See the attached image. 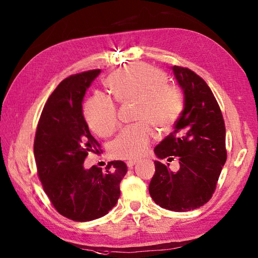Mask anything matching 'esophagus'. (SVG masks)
<instances>
[{
  "mask_svg": "<svg viewBox=\"0 0 258 258\" xmlns=\"http://www.w3.org/2000/svg\"><path fill=\"white\" fill-rule=\"evenodd\" d=\"M136 164V161H127V163H126V165H127L128 168H132L134 165Z\"/></svg>",
  "mask_w": 258,
  "mask_h": 258,
  "instance_id": "obj_1",
  "label": "esophagus"
}]
</instances>
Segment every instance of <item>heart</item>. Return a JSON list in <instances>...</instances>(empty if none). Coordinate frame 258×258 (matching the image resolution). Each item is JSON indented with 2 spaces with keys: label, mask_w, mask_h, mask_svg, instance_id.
<instances>
[{
  "label": "heart",
  "mask_w": 258,
  "mask_h": 258,
  "mask_svg": "<svg viewBox=\"0 0 258 258\" xmlns=\"http://www.w3.org/2000/svg\"><path fill=\"white\" fill-rule=\"evenodd\" d=\"M106 85L119 102L136 101L135 119L111 145L115 158L136 160L143 156L154 139L152 125L168 130L183 109V97L175 86L166 84V76L144 63H134L115 71ZM84 115L90 128L102 138L112 135L119 124L117 107L111 97L96 94L86 102Z\"/></svg>",
  "instance_id": "1"
}]
</instances>
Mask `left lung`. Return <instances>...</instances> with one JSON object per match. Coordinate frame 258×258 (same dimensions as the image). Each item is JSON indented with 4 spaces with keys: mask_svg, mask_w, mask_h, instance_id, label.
<instances>
[{
    "mask_svg": "<svg viewBox=\"0 0 258 258\" xmlns=\"http://www.w3.org/2000/svg\"><path fill=\"white\" fill-rule=\"evenodd\" d=\"M175 78L185 95V107L174 131L155 147L158 158L178 160L172 172L169 163L155 161L149 190L157 205L174 212L203 206L215 191L226 162L225 123L210 86L193 71L174 65Z\"/></svg>",
    "mask_w": 258,
    "mask_h": 258,
    "instance_id": "1",
    "label": "left lung"
}]
</instances>
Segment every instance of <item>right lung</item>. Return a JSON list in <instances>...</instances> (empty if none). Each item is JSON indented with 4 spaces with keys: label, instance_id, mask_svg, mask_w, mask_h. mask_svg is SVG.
Segmentation results:
<instances>
[{
    "label": "right lung",
    "instance_id": "1",
    "mask_svg": "<svg viewBox=\"0 0 258 258\" xmlns=\"http://www.w3.org/2000/svg\"><path fill=\"white\" fill-rule=\"evenodd\" d=\"M100 73L91 70L63 80L45 103L34 139L43 189L54 208L75 222L106 215L117 203L119 183L127 172L122 161L108 162L105 169L83 165L89 153L102 151L82 111L87 87Z\"/></svg>",
    "mask_w": 258,
    "mask_h": 258
}]
</instances>
